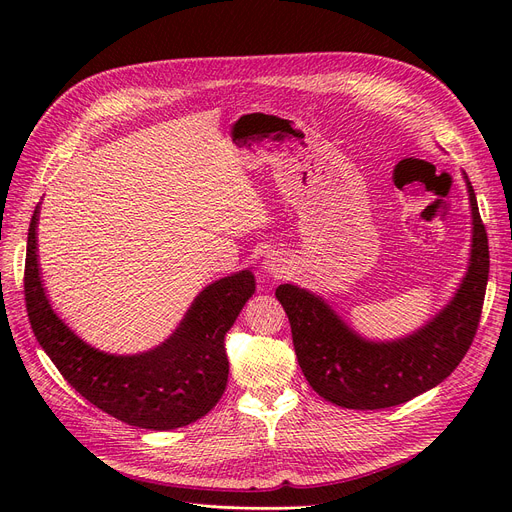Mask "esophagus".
Masks as SVG:
<instances>
[{"mask_svg":"<svg viewBox=\"0 0 512 512\" xmlns=\"http://www.w3.org/2000/svg\"><path fill=\"white\" fill-rule=\"evenodd\" d=\"M261 272L263 276H270V278H280L282 274H286V263L278 253H267L261 265Z\"/></svg>","mask_w":512,"mask_h":512,"instance_id":"esophagus-1","label":"esophagus"}]
</instances>
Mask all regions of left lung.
<instances>
[{
	"mask_svg": "<svg viewBox=\"0 0 512 512\" xmlns=\"http://www.w3.org/2000/svg\"><path fill=\"white\" fill-rule=\"evenodd\" d=\"M471 205V251L454 297L432 319L396 340H369L355 332L319 294L280 284L294 353L309 386L344 409L375 411L402 405L442 384L467 355L481 317L490 274L488 234L473 186L463 172Z\"/></svg>",
	"mask_w": 512,
	"mask_h": 512,
	"instance_id": "obj_1",
	"label": "left lung"
}]
</instances>
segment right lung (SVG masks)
Returning <instances> with one entry per match:
<instances>
[{
  "label": "right lung",
  "instance_id": "right-lung-1",
  "mask_svg": "<svg viewBox=\"0 0 512 512\" xmlns=\"http://www.w3.org/2000/svg\"><path fill=\"white\" fill-rule=\"evenodd\" d=\"M31 218L24 263V297L31 328L64 380L107 415L166 432L207 415L228 384L224 336L255 292L249 270L205 286L178 328L155 348L112 355L78 338L51 309L39 274L37 222Z\"/></svg>",
  "mask_w": 512,
  "mask_h": 512
}]
</instances>
